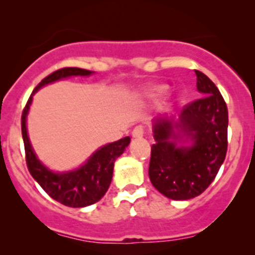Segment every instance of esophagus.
<instances>
[{"label":"esophagus","mask_w":255,"mask_h":255,"mask_svg":"<svg viewBox=\"0 0 255 255\" xmlns=\"http://www.w3.org/2000/svg\"><path fill=\"white\" fill-rule=\"evenodd\" d=\"M144 132H145V128H144V126H141V125H139V126H136V127H134V129L132 130V136L133 138H141L142 135H144Z\"/></svg>","instance_id":"34e87169"}]
</instances>
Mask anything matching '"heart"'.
<instances>
[{"mask_svg":"<svg viewBox=\"0 0 255 255\" xmlns=\"http://www.w3.org/2000/svg\"><path fill=\"white\" fill-rule=\"evenodd\" d=\"M167 89H168V87H167L166 85H155V86L150 87V88L147 89L146 94L149 97H152V98L161 97V96H163L164 93H166Z\"/></svg>","mask_w":255,"mask_h":255,"instance_id":"b5f03b06","label":"heart"}]
</instances>
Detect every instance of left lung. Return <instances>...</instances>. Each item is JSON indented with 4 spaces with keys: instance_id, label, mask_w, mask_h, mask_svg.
I'll return each mask as SVG.
<instances>
[{
    "instance_id": "8db88e82",
    "label": "left lung",
    "mask_w": 255,
    "mask_h": 255,
    "mask_svg": "<svg viewBox=\"0 0 255 255\" xmlns=\"http://www.w3.org/2000/svg\"><path fill=\"white\" fill-rule=\"evenodd\" d=\"M200 99L184 106L178 120H153L149 177L170 200L201 195L219 172L228 150V108L217 86L198 70Z\"/></svg>"
}]
</instances>
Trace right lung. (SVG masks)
Instances as JSON below:
<instances>
[{"mask_svg":"<svg viewBox=\"0 0 255 255\" xmlns=\"http://www.w3.org/2000/svg\"><path fill=\"white\" fill-rule=\"evenodd\" d=\"M93 71L80 68H64L57 70L53 74L44 77L36 86L27 100L21 115V134L25 146V157L30 174L40 184V186L53 200L61 205L82 208L98 202L111 184L114 173V164L117 157L125 152L126 147L129 145L130 138L125 136L120 140L106 144L99 147L85 163L77 169L70 172H53L47 168L36 156L33 151L26 128V116L29 114L32 97L42 87L71 76H89Z\"/></svg>","mask_w":255,"mask_h":255,"instance_id":"add662e5","label":"right lung"}]
</instances>
